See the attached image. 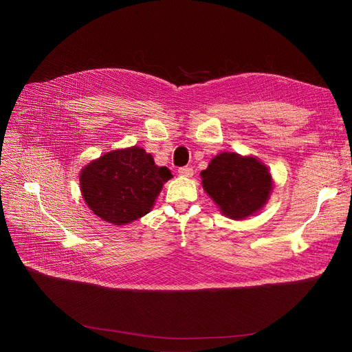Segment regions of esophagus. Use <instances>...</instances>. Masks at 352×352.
I'll use <instances>...</instances> for the list:
<instances>
[{
	"label": "esophagus",
	"instance_id": "esophagus-1",
	"mask_svg": "<svg viewBox=\"0 0 352 352\" xmlns=\"http://www.w3.org/2000/svg\"><path fill=\"white\" fill-rule=\"evenodd\" d=\"M192 174H194V170L190 168V166H181V168H178V175H181V177L190 178V177H192Z\"/></svg>",
	"mask_w": 352,
	"mask_h": 352
}]
</instances>
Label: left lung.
<instances>
[{"label": "left lung", "instance_id": "8db88e82", "mask_svg": "<svg viewBox=\"0 0 352 352\" xmlns=\"http://www.w3.org/2000/svg\"><path fill=\"white\" fill-rule=\"evenodd\" d=\"M199 175L221 214L236 221L260 212L274 190L267 165L254 155L221 153Z\"/></svg>", "mask_w": 352, "mask_h": 352}]
</instances>
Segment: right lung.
<instances>
[{
  "label": "right lung",
  "mask_w": 352,
  "mask_h": 352,
  "mask_svg": "<svg viewBox=\"0 0 352 352\" xmlns=\"http://www.w3.org/2000/svg\"><path fill=\"white\" fill-rule=\"evenodd\" d=\"M173 178L141 146L118 148L88 162L80 171L81 195L105 223L126 226L150 212L162 186Z\"/></svg>",
  "instance_id": "right-lung-1"
}]
</instances>
